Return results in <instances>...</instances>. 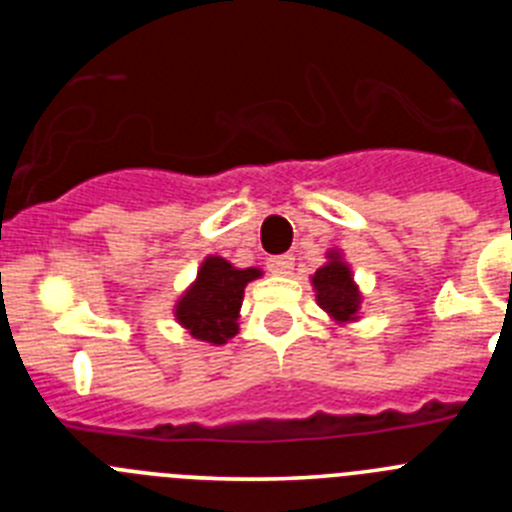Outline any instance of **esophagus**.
<instances>
[{
  "label": "esophagus",
  "instance_id": "esophagus-1",
  "mask_svg": "<svg viewBox=\"0 0 512 512\" xmlns=\"http://www.w3.org/2000/svg\"><path fill=\"white\" fill-rule=\"evenodd\" d=\"M266 266H269L271 274H277V277H287V274H292V269H295V259L292 256H271L269 261H266Z\"/></svg>",
  "mask_w": 512,
  "mask_h": 512
}]
</instances>
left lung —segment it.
I'll return each mask as SVG.
<instances>
[{
    "instance_id": "left-lung-1",
    "label": "left lung",
    "mask_w": 512,
    "mask_h": 512,
    "mask_svg": "<svg viewBox=\"0 0 512 512\" xmlns=\"http://www.w3.org/2000/svg\"><path fill=\"white\" fill-rule=\"evenodd\" d=\"M312 289H315V300L328 312L336 323H351L359 318L361 292L354 282V274L348 269L341 253L330 251L328 264L320 266L312 274Z\"/></svg>"
}]
</instances>
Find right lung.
I'll use <instances>...</instances> for the list:
<instances>
[{
  "label": "right lung",
  "instance_id": "right-lung-1",
  "mask_svg": "<svg viewBox=\"0 0 512 512\" xmlns=\"http://www.w3.org/2000/svg\"><path fill=\"white\" fill-rule=\"evenodd\" d=\"M261 277V269H235L220 256H207L202 261L192 287L179 297L174 318L189 336L207 343H225L238 333V312H241L246 284Z\"/></svg>",
  "mask_w": 512,
  "mask_h": 512
}]
</instances>
